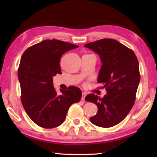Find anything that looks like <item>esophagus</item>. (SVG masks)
Listing matches in <instances>:
<instances>
[{
    "label": "esophagus",
    "instance_id": "esophagus-1",
    "mask_svg": "<svg viewBox=\"0 0 157 157\" xmlns=\"http://www.w3.org/2000/svg\"><path fill=\"white\" fill-rule=\"evenodd\" d=\"M86 94L85 92H83L82 93V101H84V99H85V97H86Z\"/></svg>",
    "mask_w": 157,
    "mask_h": 157
}]
</instances>
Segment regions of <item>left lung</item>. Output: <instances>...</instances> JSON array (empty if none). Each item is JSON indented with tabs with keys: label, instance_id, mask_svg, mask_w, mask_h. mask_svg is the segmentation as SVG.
<instances>
[{
	"label": "left lung",
	"instance_id": "8db88e82",
	"mask_svg": "<svg viewBox=\"0 0 157 157\" xmlns=\"http://www.w3.org/2000/svg\"><path fill=\"white\" fill-rule=\"evenodd\" d=\"M99 55L102 66L98 82L107 94L102 98L89 94L85 100L98 107L93 124L111 127L120 123L134 106L140 82L139 63L133 50L112 39H103L84 46Z\"/></svg>",
	"mask_w": 157,
	"mask_h": 157
}]
</instances>
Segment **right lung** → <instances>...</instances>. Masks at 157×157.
Listing matches in <instances>:
<instances>
[{"mask_svg":"<svg viewBox=\"0 0 157 157\" xmlns=\"http://www.w3.org/2000/svg\"><path fill=\"white\" fill-rule=\"evenodd\" d=\"M78 46L57 39H46L23 52L18 70L21 102L26 113L37 125L51 129L64 121L69 107L79 102L82 91L77 86L60 89L53 86V77L62 74L60 58Z\"/></svg>","mask_w":157,"mask_h":157,"instance_id":"obj_1","label":"right lung"}]
</instances>
